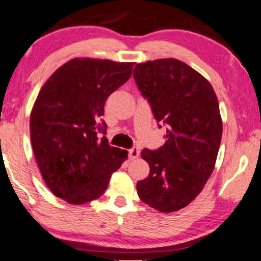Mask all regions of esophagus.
Here are the masks:
<instances>
[{"label":"esophagus","instance_id":"obj_1","mask_svg":"<svg viewBox=\"0 0 261 261\" xmlns=\"http://www.w3.org/2000/svg\"><path fill=\"white\" fill-rule=\"evenodd\" d=\"M139 154H140V151H139L138 147H132L129 151H128V155H129L130 159L138 158Z\"/></svg>","mask_w":261,"mask_h":261}]
</instances>
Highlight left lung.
Wrapping results in <instances>:
<instances>
[{
	"label": "left lung",
	"mask_w": 261,
	"mask_h": 261,
	"mask_svg": "<svg viewBox=\"0 0 261 261\" xmlns=\"http://www.w3.org/2000/svg\"><path fill=\"white\" fill-rule=\"evenodd\" d=\"M133 77L158 127L166 126L162 147L142 149L149 173L138 181V195L159 212H176L197 197L215 166L222 137L219 101L209 82L178 59L137 64Z\"/></svg>",
	"instance_id": "8db88e82"
}]
</instances>
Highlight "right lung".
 Wrapping results in <instances>:
<instances>
[{
	"label": "right lung",
	"instance_id": "1",
	"mask_svg": "<svg viewBox=\"0 0 261 261\" xmlns=\"http://www.w3.org/2000/svg\"><path fill=\"white\" fill-rule=\"evenodd\" d=\"M134 63L72 59L39 92L31 140L45 183L57 197L84 204L106 191L128 152L106 139L105 103L132 76Z\"/></svg>",
	"mask_w": 261,
	"mask_h": 261
}]
</instances>
